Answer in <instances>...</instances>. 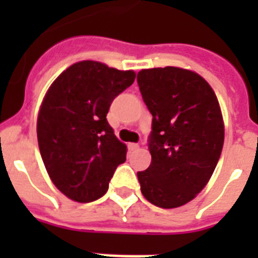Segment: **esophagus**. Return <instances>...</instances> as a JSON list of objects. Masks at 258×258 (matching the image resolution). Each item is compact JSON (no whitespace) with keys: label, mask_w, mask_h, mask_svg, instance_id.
Here are the masks:
<instances>
[{"label":"esophagus","mask_w":258,"mask_h":258,"mask_svg":"<svg viewBox=\"0 0 258 258\" xmlns=\"http://www.w3.org/2000/svg\"><path fill=\"white\" fill-rule=\"evenodd\" d=\"M138 149H139V145H138V143H128L130 151H137Z\"/></svg>","instance_id":"esophagus-1"}]
</instances>
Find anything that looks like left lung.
Segmentation results:
<instances>
[{
  "mask_svg": "<svg viewBox=\"0 0 258 258\" xmlns=\"http://www.w3.org/2000/svg\"><path fill=\"white\" fill-rule=\"evenodd\" d=\"M137 80L153 115L151 165L138 171L142 194L158 208H179L196 198L218 163L225 137L220 104L192 71L142 70Z\"/></svg>",
  "mask_w": 258,
  "mask_h": 258,
  "instance_id": "8db88e82",
  "label": "left lung"
}]
</instances>
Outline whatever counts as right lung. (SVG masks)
Masks as SVG:
<instances>
[{"instance_id":"right-lung-1","label":"right lung","mask_w":258,"mask_h":258,"mask_svg":"<svg viewBox=\"0 0 258 258\" xmlns=\"http://www.w3.org/2000/svg\"><path fill=\"white\" fill-rule=\"evenodd\" d=\"M134 80V71L86 60L67 68L48 89L37 117L38 149L54 186L71 200H99L124 163L127 147L107 113Z\"/></svg>"}]
</instances>
